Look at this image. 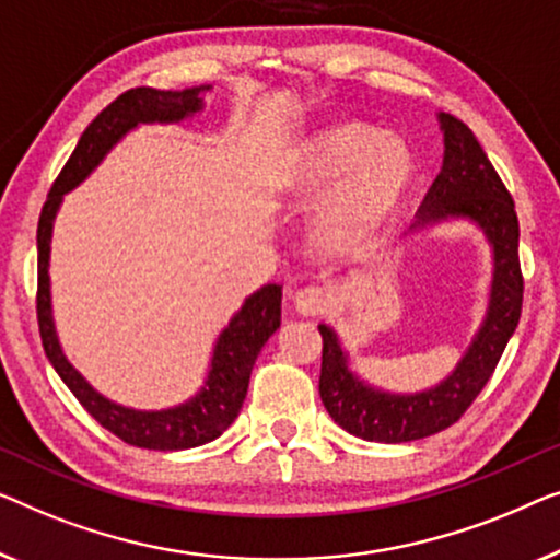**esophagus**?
Returning <instances> with one entry per match:
<instances>
[{"label":"esophagus","mask_w":560,"mask_h":560,"mask_svg":"<svg viewBox=\"0 0 560 560\" xmlns=\"http://www.w3.org/2000/svg\"><path fill=\"white\" fill-rule=\"evenodd\" d=\"M294 306L299 314L304 317H317L329 306V294L327 289L317 287V283H310V287H302L294 291Z\"/></svg>","instance_id":"34e87169"}]
</instances>
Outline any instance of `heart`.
I'll return each instance as SVG.
<instances>
[{
  "label": "heart",
  "instance_id": "heart-1",
  "mask_svg": "<svg viewBox=\"0 0 560 560\" xmlns=\"http://www.w3.org/2000/svg\"><path fill=\"white\" fill-rule=\"evenodd\" d=\"M411 175L413 156L404 141L348 124L312 139L299 179L312 190L340 183L319 212V231L327 241L348 243L388 215Z\"/></svg>",
  "mask_w": 560,
  "mask_h": 560
}]
</instances>
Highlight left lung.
I'll return each mask as SVG.
<instances>
[{
	"label": "left lung",
	"instance_id": "obj_1",
	"mask_svg": "<svg viewBox=\"0 0 560 560\" xmlns=\"http://www.w3.org/2000/svg\"><path fill=\"white\" fill-rule=\"evenodd\" d=\"M439 124L444 131V164L411 228L471 220L492 246L490 304L456 368L434 388L421 393H388L360 381L335 329L319 325L322 404L348 434L381 444L439 434L459 421L492 377L523 310L515 202L469 126L452 114H439Z\"/></svg>",
	"mask_w": 560,
	"mask_h": 560
}]
</instances>
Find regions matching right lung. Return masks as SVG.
<instances>
[{"label":"right lung","instance_id":"add662e5","mask_svg":"<svg viewBox=\"0 0 560 560\" xmlns=\"http://www.w3.org/2000/svg\"><path fill=\"white\" fill-rule=\"evenodd\" d=\"M205 91H210V85L185 91H156L141 85V89L126 91L112 101L81 133L73 154L47 192L40 223H37V325H40L47 360L52 362L55 373L62 377V383L101 427L126 444L154 448V452H175V448L208 444L235 421L243 400H246L250 370H254L258 352L281 325V287L279 283H266L233 314L228 327L218 335L215 348H212L205 385L190 400L162 408V411H137V408H126L101 396L70 365L60 348L52 322L50 273H47L50 269L52 220L62 202V195L81 185L98 167L101 160L112 152L116 141H121V137L137 129L139 124H177L198 114Z\"/></svg>","mask_w":560,"mask_h":560}]
</instances>
